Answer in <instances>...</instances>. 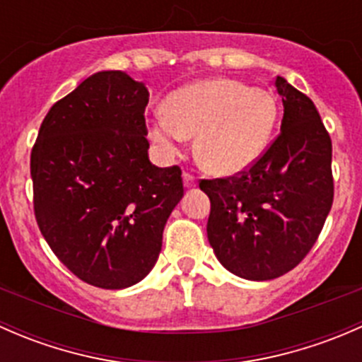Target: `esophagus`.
<instances>
[{"label": "esophagus", "instance_id": "obj_1", "mask_svg": "<svg viewBox=\"0 0 362 362\" xmlns=\"http://www.w3.org/2000/svg\"><path fill=\"white\" fill-rule=\"evenodd\" d=\"M182 178H184V187L185 189H192V187H196V185H198V182H196V178L192 177L191 173H184V175H182Z\"/></svg>", "mask_w": 362, "mask_h": 362}]
</instances>
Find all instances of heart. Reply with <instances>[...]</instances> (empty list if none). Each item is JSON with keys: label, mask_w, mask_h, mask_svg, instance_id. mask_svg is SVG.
Returning <instances> with one entry per match:
<instances>
[{"label": "heart", "mask_w": 362, "mask_h": 362, "mask_svg": "<svg viewBox=\"0 0 362 362\" xmlns=\"http://www.w3.org/2000/svg\"><path fill=\"white\" fill-rule=\"evenodd\" d=\"M279 107L269 90L235 78H204L173 90L166 110L152 113L148 133L168 156L196 136L208 173L235 177L257 163L275 129Z\"/></svg>", "instance_id": "heart-1"}]
</instances>
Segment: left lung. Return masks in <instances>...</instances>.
Here are the masks:
<instances>
[{
    "instance_id": "left-lung-1",
    "label": "left lung",
    "mask_w": 362,
    "mask_h": 362,
    "mask_svg": "<svg viewBox=\"0 0 362 362\" xmlns=\"http://www.w3.org/2000/svg\"><path fill=\"white\" fill-rule=\"evenodd\" d=\"M280 134L242 177L203 180L208 242L218 262L245 280L279 279L305 259L333 204L331 138L315 105L276 76Z\"/></svg>"
}]
</instances>
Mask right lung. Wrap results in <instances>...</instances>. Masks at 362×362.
<instances>
[{
	"instance_id": "1",
	"label": "right lung",
	"mask_w": 362,
	"mask_h": 362,
	"mask_svg": "<svg viewBox=\"0 0 362 362\" xmlns=\"http://www.w3.org/2000/svg\"><path fill=\"white\" fill-rule=\"evenodd\" d=\"M147 103L144 82L94 73L50 108L31 152L43 238L73 275L101 289L151 273L184 196L180 168L148 159Z\"/></svg>"
}]
</instances>
